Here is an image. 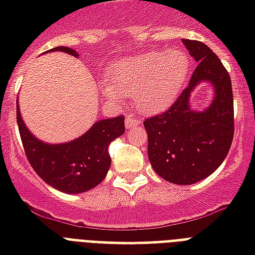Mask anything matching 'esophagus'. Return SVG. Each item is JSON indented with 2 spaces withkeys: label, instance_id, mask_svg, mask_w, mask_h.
Here are the masks:
<instances>
[{
  "label": "esophagus",
  "instance_id": "1",
  "mask_svg": "<svg viewBox=\"0 0 255 255\" xmlns=\"http://www.w3.org/2000/svg\"><path fill=\"white\" fill-rule=\"evenodd\" d=\"M140 124H141V120L135 118V116L128 115L127 118H126V126H127V128L133 127V126H140Z\"/></svg>",
  "mask_w": 255,
  "mask_h": 255
}]
</instances>
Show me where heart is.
<instances>
[{"instance_id":"heart-1","label":"heart","mask_w":255,"mask_h":255,"mask_svg":"<svg viewBox=\"0 0 255 255\" xmlns=\"http://www.w3.org/2000/svg\"><path fill=\"white\" fill-rule=\"evenodd\" d=\"M192 70L188 53L180 49L148 51L124 58L112 65L106 75L104 91L111 99L133 95L141 112L165 110L181 91Z\"/></svg>"}]
</instances>
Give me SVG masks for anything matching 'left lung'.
Instances as JSON below:
<instances>
[{"label":"left lung","instance_id":"left-lung-1","mask_svg":"<svg viewBox=\"0 0 255 255\" xmlns=\"http://www.w3.org/2000/svg\"><path fill=\"white\" fill-rule=\"evenodd\" d=\"M198 62L188 87L167 111L144 120L148 159L160 177L190 185L208 177L228 156L234 135L233 91L229 73L220 58L200 41L182 39ZM210 81L215 99L205 112L189 106L190 92L198 83Z\"/></svg>","mask_w":255,"mask_h":255}]
</instances>
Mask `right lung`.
<instances>
[{
	"label": "right lung",
	"mask_w": 255,
	"mask_h": 255,
	"mask_svg": "<svg viewBox=\"0 0 255 255\" xmlns=\"http://www.w3.org/2000/svg\"><path fill=\"white\" fill-rule=\"evenodd\" d=\"M49 51H65L78 57L75 50L58 46ZM17 123L26 157L35 173L65 193H83L99 185L111 165L110 144L124 133V116L96 122L85 135L65 144H47L26 128L17 107Z\"/></svg>",
	"instance_id": "obj_1"
}]
</instances>
